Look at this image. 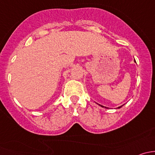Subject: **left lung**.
Returning a JSON list of instances; mask_svg holds the SVG:
<instances>
[{
	"label": "left lung",
	"mask_w": 155,
	"mask_h": 155,
	"mask_svg": "<svg viewBox=\"0 0 155 155\" xmlns=\"http://www.w3.org/2000/svg\"><path fill=\"white\" fill-rule=\"evenodd\" d=\"M135 61V62H136V61ZM98 105H99V106H101V107H104V106H102V105H100V104H98ZM121 107H123V105H122V106H121V107H118V109H119V108H121ZM105 108H107V107H105Z\"/></svg>",
	"instance_id": "1"
}]
</instances>
